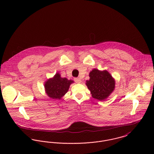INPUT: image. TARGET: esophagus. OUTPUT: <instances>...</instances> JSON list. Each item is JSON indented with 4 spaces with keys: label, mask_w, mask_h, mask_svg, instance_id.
Listing matches in <instances>:
<instances>
[{
    "label": "esophagus",
    "mask_w": 154,
    "mask_h": 154,
    "mask_svg": "<svg viewBox=\"0 0 154 154\" xmlns=\"http://www.w3.org/2000/svg\"><path fill=\"white\" fill-rule=\"evenodd\" d=\"M74 80H75V81L77 84H80V83L81 82V80L79 78H75Z\"/></svg>",
    "instance_id": "1"
}]
</instances>
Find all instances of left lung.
<instances>
[{
	"label": "left lung",
	"mask_w": 154,
	"mask_h": 154,
	"mask_svg": "<svg viewBox=\"0 0 154 154\" xmlns=\"http://www.w3.org/2000/svg\"><path fill=\"white\" fill-rule=\"evenodd\" d=\"M89 79L86 81V85L92 98L104 101L114 90L115 79L107 70L94 69L89 72Z\"/></svg>",
	"instance_id": "8db88e82"
}]
</instances>
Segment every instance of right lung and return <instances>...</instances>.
<instances>
[{"label":"right lung","mask_w":154,"mask_h":154,"mask_svg":"<svg viewBox=\"0 0 154 154\" xmlns=\"http://www.w3.org/2000/svg\"><path fill=\"white\" fill-rule=\"evenodd\" d=\"M72 83H74L73 81L62 78L59 73H56L53 78L45 82L44 89L45 93L50 98L60 100L67 93Z\"/></svg>","instance_id":"1"}]
</instances>
